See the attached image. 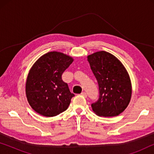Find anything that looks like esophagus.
<instances>
[{
  "label": "esophagus",
  "mask_w": 154,
  "mask_h": 154,
  "mask_svg": "<svg viewBox=\"0 0 154 154\" xmlns=\"http://www.w3.org/2000/svg\"><path fill=\"white\" fill-rule=\"evenodd\" d=\"M81 94L82 96H83L84 97H87V96H88V95H87V94H86V92H82V93H81Z\"/></svg>",
  "instance_id": "34e87169"
}]
</instances>
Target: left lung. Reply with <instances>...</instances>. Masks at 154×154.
<instances>
[{"label":"left lung","mask_w":154,"mask_h":154,"mask_svg":"<svg viewBox=\"0 0 154 154\" xmlns=\"http://www.w3.org/2000/svg\"><path fill=\"white\" fill-rule=\"evenodd\" d=\"M90 68L97 81L100 96L91 104L99 116H119L129 104L132 85L125 66L114 55L99 51L88 56Z\"/></svg>","instance_id":"obj_1"}]
</instances>
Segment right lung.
Instances as JSON below:
<instances>
[{
  "instance_id": "obj_1",
  "label": "right lung",
  "mask_w": 154,
  "mask_h": 154,
  "mask_svg": "<svg viewBox=\"0 0 154 154\" xmlns=\"http://www.w3.org/2000/svg\"><path fill=\"white\" fill-rule=\"evenodd\" d=\"M73 59L60 52H50L41 56L29 71L26 82V94L33 110L46 117L66 111L74 94L62 79L64 71Z\"/></svg>"
}]
</instances>
